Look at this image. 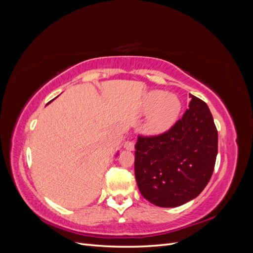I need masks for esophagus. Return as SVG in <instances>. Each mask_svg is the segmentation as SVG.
<instances>
[{
  "label": "esophagus",
  "mask_w": 253,
  "mask_h": 253,
  "mask_svg": "<svg viewBox=\"0 0 253 253\" xmlns=\"http://www.w3.org/2000/svg\"><path fill=\"white\" fill-rule=\"evenodd\" d=\"M134 148H135V143H134L133 141L127 140V141L125 142V149H126V150H127V151H133Z\"/></svg>",
  "instance_id": "1"
}]
</instances>
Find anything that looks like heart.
I'll return each instance as SVG.
<instances>
[{
  "label": "heart",
  "mask_w": 253,
  "mask_h": 253,
  "mask_svg": "<svg viewBox=\"0 0 253 253\" xmlns=\"http://www.w3.org/2000/svg\"><path fill=\"white\" fill-rule=\"evenodd\" d=\"M182 109L181 100L174 93L153 89L145 94L142 112L149 114L144 124V132L151 136L164 134L176 124Z\"/></svg>",
  "instance_id": "b5f03b06"
}]
</instances>
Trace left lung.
I'll list each match as a JSON object with an SVG mask.
<instances>
[{"label":"left lung","instance_id":"1","mask_svg":"<svg viewBox=\"0 0 253 253\" xmlns=\"http://www.w3.org/2000/svg\"><path fill=\"white\" fill-rule=\"evenodd\" d=\"M169 131L138 137L135 177L141 195L164 208L186 204L202 193L211 178L217 155V129L200 98Z\"/></svg>","mask_w":253,"mask_h":253}]
</instances>
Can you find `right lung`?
Here are the masks:
<instances>
[{"mask_svg":"<svg viewBox=\"0 0 253 253\" xmlns=\"http://www.w3.org/2000/svg\"><path fill=\"white\" fill-rule=\"evenodd\" d=\"M52 100H53V99H52ZM52 100H51V101H52ZM51 101H49V102H48V103H50V102H51ZM48 103H47V104H48ZM117 155H118V153H117Z\"/></svg>","mask_w":253,"mask_h":253,"instance_id":"1","label":"right lung"}]
</instances>
